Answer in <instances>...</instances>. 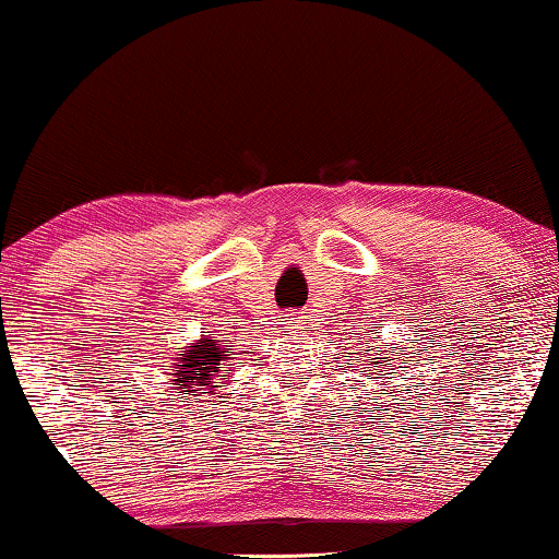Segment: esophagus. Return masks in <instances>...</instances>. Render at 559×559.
Returning a JSON list of instances; mask_svg holds the SVG:
<instances>
[{
    "instance_id": "obj_1",
    "label": "esophagus",
    "mask_w": 559,
    "mask_h": 559,
    "mask_svg": "<svg viewBox=\"0 0 559 559\" xmlns=\"http://www.w3.org/2000/svg\"><path fill=\"white\" fill-rule=\"evenodd\" d=\"M285 323H287V329H289V331L300 329V321H297V318H287V321H285Z\"/></svg>"
}]
</instances>
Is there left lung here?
Wrapping results in <instances>:
<instances>
[{"label": "left lung", "mask_w": 559, "mask_h": 559, "mask_svg": "<svg viewBox=\"0 0 559 559\" xmlns=\"http://www.w3.org/2000/svg\"><path fill=\"white\" fill-rule=\"evenodd\" d=\"M377 349H380V346H377ZM390 349H393V346H390ZM374 359L377 361H372V365L380 367V372H388L385 361H393V357H385V354H374ZM367 377H369V380H372V372H369V369H367Z\"/></svg>", "instance_id": "8db88e82"}]
</instances>
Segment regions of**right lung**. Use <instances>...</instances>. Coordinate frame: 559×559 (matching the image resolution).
<instances>
[{
	"label": "right lung",
	"instance_id": "obj_1",
	"mask_svg": "<svg viewBox=\"0 0 559 559\" xmlns=\"http://www.w3.org/2000/svg\"><path fill=\"white\" fill-rule=\"evenodd\" d=\"M228 361L230 352L221 344L217 333L202 331L198 342L185 346V352L174 357L169 385H179L174 390H179L187 401H190V395L198 393V390L215 393V388H226L228 377L234 372ZM194 401H198V397H194Z\"/></svg>",
	"mask_w": 559,
	"mask_h": 559
}]
</instances>
